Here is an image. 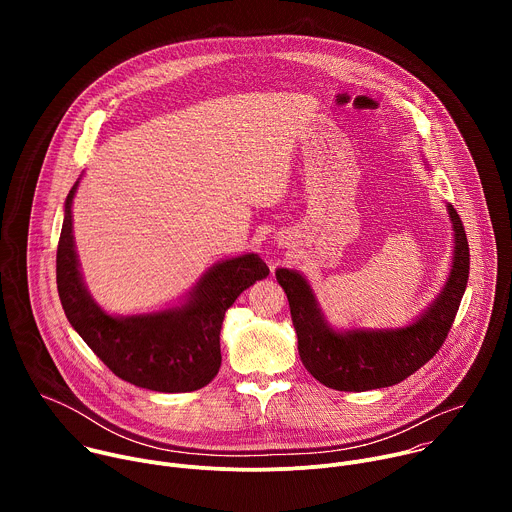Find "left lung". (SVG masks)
<instances>
[{
	"mask_svg": "<svg viewBox=\"0 0 512 512\" xmlns=\"http://www.w3.org/2000/svg\"><path fill=\"white\" fill-rule=\"evenodd\" d=\"M448 214L454 231L448 279L437 298L411 324L401 328L336 330L326 320L312 285L300 271L285 267L275 271L289 302L300 358L314 379L336 391L358 393L391 387L421 369L440 350L454 324L470 273L464 225L452 204H448Z\"/></svg>",
	"mask_w": 512,
	"mask_h": 512,
	"instance_id": "obj_1",
	"label": "left lung"
}]
</instances>
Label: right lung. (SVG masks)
I'll use <instances>...</instances> for the list:
<instances>
[{
	"mask_svg": "<svg viewBox=\"0 0 512 512\" xmlns=\"http://www.w3.org/2000/svg\"><path fill=\"white\" fill-rule=\"evenodd\" d=\"M64 202V221L56 251V285L70 326L123 381L158 393H188L208 385L221 369V328L225 312L269 267L257 253L214 263L170 308L113 316L89 294L72 235V198Z\"/></svg>",
	"mask_w": 512,
	"mask_h": 512,
	"instance_id": "add662e5",
	"label": "right lung"
}]
</instances>
